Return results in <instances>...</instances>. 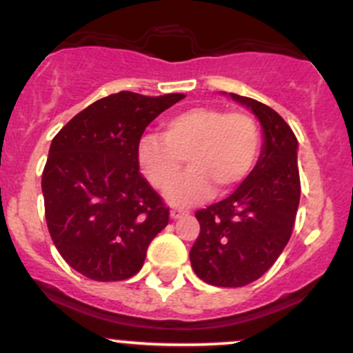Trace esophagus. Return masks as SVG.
Masks as SVG:
<instances>
[{
  "label": "esophagus",
  "instance_id": "34e87169",
  "mask_svg": "<svg viewBox=\"0 0 353 353\" xmlns=\"http://www.w3.org/2000/svg\"><path fill=\"white\" fill-rule=\"evenodd\" d=\"M184 214H189V211L181 210V208H172V210H170V218H174V220L184 216Z\"/></svg>",
  "mask_w": 353,
  "mask_h": 353
}]
</instances>
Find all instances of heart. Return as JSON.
<instances>
[{"label": "heart", "instance_id": "1", "mask_svg": "<svg viewBox=\"0 0 353 353\" xmlns=\"http://www.w3.org/2000/svg\"><path fill=\"white\" fill-rule=\"evenodd\" d=\"M261 128L250 114L196 106L172 114L162 133H145L137 145V161L148 183L167 191L183 174L191 172L169 191L172 205H191L211 192H226L254 169L261 152Z\"/></svg>", "mask_w": 353, "mask_h": 353}]
</instances>
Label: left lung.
Masks as SVG:
<instances>
[{"instance_id": "1", "label": "left lung", "mask_w": 353, "mask_h": 353, "mask_svg": "<svg viewBox=\"0 0 353 353\" xmlns=\"http://www.w3.org/2000/svg\"><path fill=\"white\" fill-rule=\"evenodd\" d=\"M254 111L264 145L247 179L223 201L196 211L199 235L189 252L196 276L218 288H242L262 277L283 254L301 196L298 140L283 117L257 99L230 92Z\"/></svg>"}]
</instances>
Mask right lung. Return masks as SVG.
Here are the masks:
<instances>
[{
    "label": "right lung",
    "mask_w": 353,
    "mask_h": 353,
    "mask_svg": "<svg viewBox=\"0 0 353 353\" xmlns=\"http://www.w3.org/2000/svg\"><path fill=\"white\" fill-rule=\"evenodd\" d=\"M184 94L120 91L77 113L50 143L43 167L46 220L55 248L92 281H125L169 223V208L140 174L147 125Z\"/></svg>",
    "instance_id": "1"
}]
</instances>
